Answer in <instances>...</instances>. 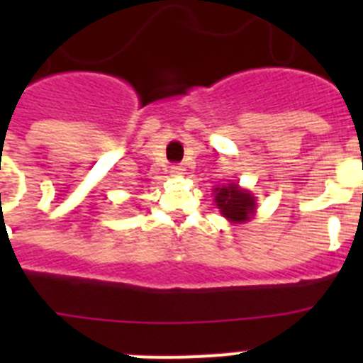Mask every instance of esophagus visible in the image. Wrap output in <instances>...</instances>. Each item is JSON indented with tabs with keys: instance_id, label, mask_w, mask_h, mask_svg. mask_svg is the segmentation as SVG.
<instances>
[{
	"instance_id": "34e87169",
	"label": "esophagus",
	"mask_w": 363,
	"mask_h": 363,
	"mask_svg": "<svg viewBox=\"0 0 363 363\" xmlns=\"http://www.w3.org/2000/svg\"><path fill=\"white\" fill-rule=\"evenodd\" d=\"M185 174V167L179 165V163H174V165H171V176H174V178H179V176Z\"/></svg>"
}]
</instances>
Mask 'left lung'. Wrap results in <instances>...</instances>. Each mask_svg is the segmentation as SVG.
Returning <instances> with one entry per match:
<instances>
[{
  "label": "left lung",
  "mask_w": 363,
  "mask_h": 363,
  "mask_svg": "<svg viewBox=\"0 0 363 363\" xmlns=\"http://www.w3.org/2000/svg\"><path fill=\"white\" fill-rule=\"evenodd\" d=\"M216 205L221 214L230 221H245L255 213V198L238 185L216 187Z\"/></svg>",
  "instance_id": "obj_1"
}]
</instances>
